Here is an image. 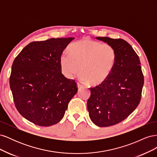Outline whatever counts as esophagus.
Returning a JSON list of instances; mask_svg holds the SVG:
<instances>
[{
    "label": "esophagus",
    "instance_id": "34e87169",
    "mask_svg": "<svg viewBox=\"0 0 157 157\" xmlns=\"http://www.w3.org/2000/svg\"><path fill=\"white\" fill-rule=\"evenodd\" d=\"M82 86V85L80 84V83H79V82H77V87L78 88H81Z\"/></svg>",
    "mask_w": 157,
    "mask_h": 157
}]
</instances>
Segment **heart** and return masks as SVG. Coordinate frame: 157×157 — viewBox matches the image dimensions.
Returning a JSON list of instances; mask_svg holds the SVG:
<instances>
[{
  "mask_svg": "<svg viewBox=\"0 0 157 157\" xmlns=\"http://www.w3.org/2000/svg\"><path fill=\"white\" fill-rule=\"evenodd\" d=\"M69 54L60 58L61 71L65 77L72 78L80 67V78L90 85L102 83L113 71L117 60V52L111 45L89 39L71 45Z\"/></svg>",
  "mask_w": 157,
  "mask_h": 157,
  "instance_id": "heart-1",
  "label": "heart"
}]
</instances>
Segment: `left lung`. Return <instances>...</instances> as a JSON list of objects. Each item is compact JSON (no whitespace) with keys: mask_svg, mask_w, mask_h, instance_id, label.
I'll return each instance as SVG.
<instances>
[{"mask_svg":"<svg viewBox=\"0 0 157 157\" xmlns=\"http://www.w3.org/2000/svg\"><path fill=\"white\" fill-rule=\"evenodd\" d=\"M111 45L117 60L109 77L90 88L87 108L90 119L99 127L111 126L124 121L138 106L144 83L138 56L130 44L121 39L96 37Z\"/></svg>","mask_w":157,"mask_h":157,"instance_id":"left-lung-1","label":"left lung"}]
</instances>
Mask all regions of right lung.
Returning <instances> with one entry per match:
<instances>
[{"mask_svg": "<svg viewBox=\"0 0 157 157\" xmlns=\"http://www.w3.org/2000/svg\"><path fill=\"white\" fill-rule=\"evenodd\" d=\"M75 38L31 42L14 59L10 86L18 112L33 124L50 126L62 119L77 94L74 80L61 73L60 58Z\"/></svg>", "mask_w": 157, "mask_h": 157, "instance_id": "1", "label": "right lung"}]
</instances>
